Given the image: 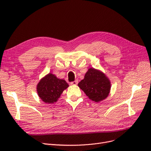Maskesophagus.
I'll list each match as a JSON object with an SVG mask.
<instances>
[{"label": "esophagus", "instance_id": "1", "mask_svg": "<svg viewBox=\"0 0 151 151\" xmlns=\"http://www.w3.org/2000/svg\"><path fill=\"white\" fill-rule=\"evenodd\" d=\"M77 84H78V81H77V80H76V81L71 82V83H70L71 85H77Z\"/></svg>", "mask_w": 151, "mask_h": 151}]
</instances>
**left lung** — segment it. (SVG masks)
<instances>
[{"instance_id":"left-lung-1","label":"left lung","mask_w":151,"mask_h":151,"mask_svg":"<svg viewBox=\"0 0 151 151\" xmlns=\"http://www.w3.org/2000/svg\"><path fill=\"white\" fill-rule=\"evenodd\" d=\"M78 86L90 99L99 102L107 98L111 84L103 72L90 68L86 73L84 79L79 83Z\"/></svg>"}]
</instances>
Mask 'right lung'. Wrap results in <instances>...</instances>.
Wrapping results in <instances>:
<instances>
[{
  "mask_svg": "<svg viewBox=\"0 0 151 151\" xmlns=\"http://www.w3.org/2000/svg\"><path fill=\"white\" fill-rule=\"evenodd\" d=\"M68 87L65 80L59 79L50 73L40 80L37 86V92L43 101L50 104L56 102L63 91Z\"/></svg>",
  "mask_w": 151,
  "mask_h": 151,
  "instance_id": "obj_1",
  "label": "right lung"
}]
</instances>
